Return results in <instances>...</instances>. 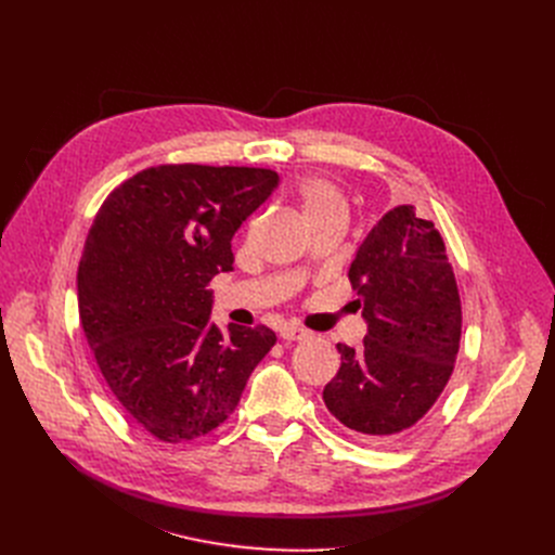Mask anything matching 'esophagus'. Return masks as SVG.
<instances>
[{
  "mask_svg": "<svg viewBox=\"0 0 555 555\" xmlns=\"http://www.w3.org/2000/svg\"><path fill=\"white\" fill-rule=\"evenodd\" d=\"M281 337L283 339H287V341H301V339H306V337H310V333L306 331V328H299V326H283L281 328Z\"/></svg>",
  "mask_w": 555,
  "mask_h": 555,
  "instance_id": "1",
  "label": "esophagus"
}]
</instances>
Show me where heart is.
I'll return each instance as SVG.
<instances>
[{"mask_svg": "<svg viewBox=\"0 0 555 555\" xmlns=\"http://www.w3.org/2000/svg\"><path fill=\"white\" fill-rule=\"evenodd\" d=\"M299 197L304 204V214L310 222L328 218H348V202L344 193L324 178H310L299 186Z\"/></svg>", "mask_w": 555, "mask_h": 555, "instance_id": "obj_1", "label": "heart"}]
</instances>
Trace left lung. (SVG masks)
Segmentation results:
<instances>
[{"mask_svg": "<svg viewBox=\"0 0 555 555\" xmlns=\"http://www.w3.org/2000/svg\"><path fill=\"white\" fill-rule=\"evenodd\" d=\"M364 341L337 344L328 412L364 441L421 421L446 389L461 339V301L441 233L402 204L373 224L348 270Z\"/></svg>", "mask_w": 555, "mask_h": 555, "instance_id": "left-lung-1", "label": "left lung"}]
</instances>
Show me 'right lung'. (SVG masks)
I'll return each mask as SVG.
<instances>
[{
    "label": "right lung",
    "instance_id": "1",
    "mask_svg": "<svg viewBox=\"0 0 555 555\" xmlns=\"http://www.w3.org/2000/svg\"><path fill=\"white\" fill-rule=\"evenodd\" d=\"M245 166H157L114 189L87 233L78 314L107 387L155 439L193 441L236 410L276 335L222 331L209 281L231 238L279 186Z\"/></svg>",
    "mask_w": 555,
    "mask_h": 555
}]
</instances>
